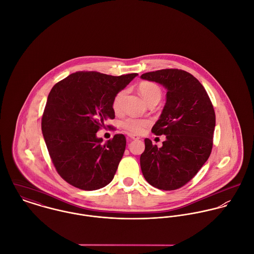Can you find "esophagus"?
I'll return each mask as SVG.
<instances>
[{
  "label": "esophagus",
  "instance_id": "esophagus-1",
  "mask_svg": "<svg viewBox=\"0 0 254 254\" xmlns=\"http://www.w3.org/2000/svg\"><path fill=\"white\" fill-rule=\"evenodd\" d=\"M129 139H130V140H139L140 137L135 136V135H129Z\"/></svg>",
  "mask_w": 254,
  "mask_h": 254
}]
</instances>
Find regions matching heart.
<instances>
[{
	"label": "heart",
	"instance_id": "heart-1",
	"mask_svg": "<svg viewBox=\"0 0 254 254\" xmlns=\"http://www.w3.org/2000/svg\"><path fill=\"white\" fill-rule=\"evenodd\" d=\"M138 90L146 105L153 103V102L158 103L159 100L161 99V90L154 83L146 82V81L141 82L138 86ZM125 95H126V90H122L115 96L113 103H112V108L114 109V111L118 112L121 109L122 101H123ZM148 124H149V122L145 119H137V118H133V117L126 118L121 123L122 127L126 131H128L131 134H135V135L141 134Z\"/></svg>",
	"mask_w": 254,
	"mask_h": 254
}]
</instances>
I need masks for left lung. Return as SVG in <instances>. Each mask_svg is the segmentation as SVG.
Wrapping results in <instances>:
<instances>
[{
  "label": "left lung",
  "instance_id": "8db88e82",
  "mask_svg": "<svg viewBox=\"0 0 254 254\" xmlns=\"http://www.w3.org/2000/svg\"><path fill=\"white\" fill-rule=\"evenodd\" d=\"M166 90V103L151 132L165 135L162 146L145 139L141 169L148 184L173 190L190 181L208 159L215 128V112L200 82L180 69H161L142 74Z\"/></svg>",
  "mask_w": 254,
  "mask_h": 254
}]
</instances>
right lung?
<instances>
[{
	"label": "right lung",
	"instance_id": "obj_1",
	"mask_svg": "<svg viewBox=\"0 0 254 254\" xmlns=\"http://www.w3.org/2000/svg\"><path fill=\"white\" fill-rule=\"evenodd\" d=\"M138 74L111 76L72 73L51 90L42 117V132L61 177L74 187L94 190L112 181L123 156L122 134L103 144L97 132L113 119L112 103Z\"/></svg>",
	"mask_w": 254,
	"mask_h": 254
}]
</instances>
